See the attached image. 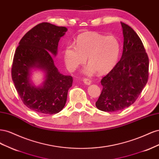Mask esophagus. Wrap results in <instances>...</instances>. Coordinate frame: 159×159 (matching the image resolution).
<instances>
[{"label": "esophagus", "mask_w": 159, "mask_h": 159, "mask_svg": "<svg viewBox=\"0 0 159 159\" xmlns=\"http://www.w3.org/2000/svg\"><path fill=\"white\" fill-rule=\"evenodd\" d=\"M83 81H84V84H86V85H89V84H91V80H89V79H88V78H84V79H83Z\"/></svg>", "instance_id": "34e87169"}]
</instances>
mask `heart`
Listing matches in <instances>:
<instances>
[{"instance_id":"obj_1","label":"heart","mask_w":159,"mask_h":159,"mask_svg":"<svg viewBox=\"0 0 159 159\" xmlns=\"http://www.w3.org/2000/svg\"><path fill=\"white\" fill-rule=\"evenodd\" d=\"M121 48V43L114 36L84 32L77 37L75 45L66 46L64 61L68 68L74 71L84 64L88 57L89 65L85 70L86 74H91L95 70L99 74H105L117 63Z\"/></svg>"}]
</instances>
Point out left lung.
Returning <instances> with one entry per match:
<instances>
[{"label": "left lung", "instance_id": "left-lung-1", "mask_svg": "<svg viewBox=\"0 0 159 159\" xmlns=\"http://www.w3.org/2000/svg\"><path fill=\"white\" fill-rule=\"evenodd\" d=\"M121 23L124 37L121 58L101 80L103 89L95 103L103 111H117L131 105L148 78V57L142 41L132 28Z\"/></svg>", "mask_w": 159, "mask_h": 159}]
</instances>
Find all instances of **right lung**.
I'll list each match as a JSON object with an SVG mask.
<instances>
[{
	"mask_svg": "<svg viewBox=\"0 0 159 159\" xmlns=\"http://www.w3.org/2000/svg\"><path fill=\"white\" fill-rule=\"evenodd\" d=\"M66 31L64 26L38 24L22 37L14 53L11 69L14 86L23 103L36 112L56 114L65 106L73 78L60 73L52 54L56 56L59 40ZM34 67L46 73L42 87L30 81V70Z\"/></svg>",
	"mask_w": 159,
	"mask_h": 159,
	"instance_id": "right-lung-1",
	"label": "right lung"
}]
</instances>
